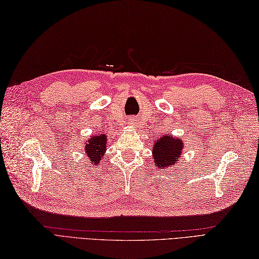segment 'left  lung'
<instances>
[{
    "instance_id": "1",
    "label": "left lung",
    "mask_w": 259,
    "mask_h": 259,
    "mask_svg": "<svg viewBox=\"0 0 259 259\" xmlns=\"http://www.w3.org/2000/svg\"><path fill=\"white\" fill-rule=\"evenodd\" d=\"M184 149V142L179 138H174L170 136H161L152 148L153 162L159 168H166L172 166L181 157V151Z\"/></svg>"
}]
</instances>
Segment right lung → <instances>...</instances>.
<instances>
[{
	"label": "right lung",
	"instance_id": "obj_1",
	"mask_svg": "<svg viewBox=\"0 0 259 259\" xmlns=\"http://www.w3.org/2000/svg\"><path fill=\"white\" fill-rule=\"evenodd\" d=\"M107 146V136L106 135H96L85 142V153L89 157V160L93 164L100 162L101 158L106 153Z\"/></svg>",
	"mask_w": 259,
	"mask_h": 259
}]
</instances>
